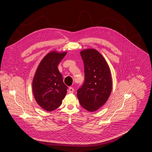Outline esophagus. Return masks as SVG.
Instances as JSON below:
<instances>
[{"mask_svg":"<svg viewBox=\"0 0 152 152\" xmlns=\"http://www.w3.org/2000/svg\"><path fill=\"white\" fill-rule=\"evenodd\" d=\"M74 92V88L72 87H70L69 88V90H68V93L69 94H73Z\"/></svg>","mask_w":152,"mask_h":152,"instance_id":"obj_1","label":"esophagus"}]
</instances>
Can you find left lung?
Returning a JSON list of instances; mask_svg holds the SVG:
<instances>
[{
  "instance_id": "8db88e82",
  "label": "left lung",
  "mask_w": 152,
  "mask_h": 152,
  "mask_svg": "<svg viewBox=\"0 0 152 152\" xmlns=\"http://www.w3.org/2000/svg\"><path fill=\"white\" fill-rule=\"evenodd\" d=\"M84 61L85 79L77 92L80 105L89 112H94L108 100L112 92L110 71L105 58L94 49L80 52Z\"/></svg>"
}]
</instances>
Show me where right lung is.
<instances>
[{"label": "right lung", "mask_w": 152, "mask_h": 152, "mask_svg": "<svg viewBox=\"0 0 152 152\" xmlns=\"http://www.w3.org/2000/svg\"><path fill=\"white\" fill-rule=\"evenodd\" d=\"M66 52L53 51L42 59L32 82V90L37 103L44 110L51 112L59 107L65 97L68 87L63 80L58 64Z\"/></svg>", "instance_id": "1"}]
</instances>
